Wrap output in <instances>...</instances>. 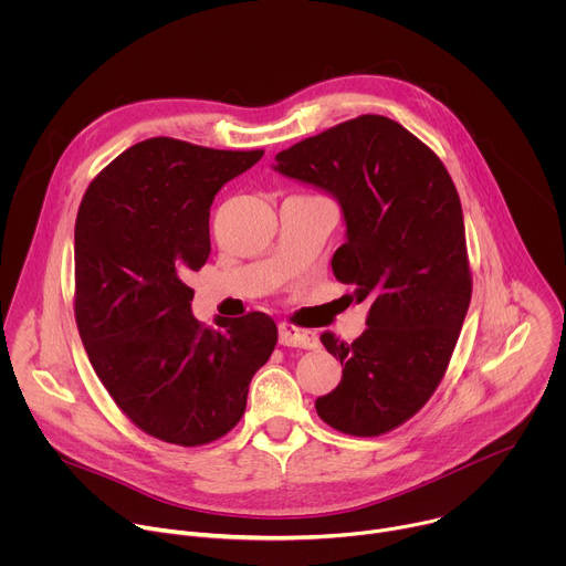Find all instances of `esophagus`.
<instances>
[{
  "instance_id": "34e87169",
  "label": "esophagus",
  "mask_w": 566,
  "mask_h": 566,
  "mask_svg": "<svg viewBox=\"0 0 566 566\" xmlns=\"http://www.w3.org/2000/svg\"><path fill=\"white\" fill-rule=\"evenodd\" d=\"M280 345L284 347H302V349H313L317 347V336L306 329H297L293 325H286L282 322L280 325Z\"/></svg>"
}]
</instances>
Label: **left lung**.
<instances>
[{"label":"left lung","instance_id":"8db88e82","mask_svg":"<svg viewBox=\"0 0 566 566\" xmlns=\"http://www.w3.org/2000/svg\"><path fill=\"white\" fill-rule=\"evenodd\" d=\"M275 172L332 195L345 219L336 280L369 302L354 343L322 345L343 365L317 417L354 437H378L415 417L441 382L470 304L465 228L457 188L415 134L367 114L275 156Z\"/></svg>","mask_w":566,"mask_h":566}]
</instances>
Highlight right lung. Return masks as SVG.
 I'll list each match as a JSON object with an SVG mask.
<instances>
[{
	"label": "right lung",
	"instance_id": "right-lung-1",
	"mask_svg": "<svg viewBox=\"0 0 566 566\" xmlns=\"http://www.w3.org/2000/svg\"><path fill=\"white\" fill-rule=\"evenodd\" d=\"M262 156L149 138L114 158L80 203V338L116 406L160 441L203 446L230 432L275 349L273 317L253 311L208 329L186 284L210 255L214 195Z\"/></svg>",
	"mask_w": 566,
	"mask_h": 566
}]
</instances>
